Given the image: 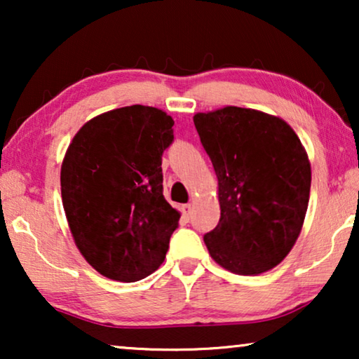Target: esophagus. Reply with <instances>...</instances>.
I'll return each instance as SVG.
<instances>
[{"mask_svg": "<svg viewBox=\"0 0 359 359\" xmlns=\"http://www.w3.org/2000/svg\"><path fill=\"white\" fill-rule=\"evenodd\" d=\"M181 212H183L184 217H189L193 214V204H183L181 205Z\"/></svg>", "mask_w": 359, "mask_h": 359, "instance_id": "34e87169", "label": "esophagus"}]
</instances>
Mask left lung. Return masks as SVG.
<instances>
[{
	"label": "left lung",
	"instance_id": "left-lung-1",
	"mask_svg": "<svg viewBox=\"0 0 359 359\" xmlns=\"http://www.w3.org/2000/svg\"><path fill=\"white\" fill-rule=\"evenodd\" d=\"M193 121L219 184V224L204 235L209 255L230 273H266L302 230L312 180L307 151L286 121L263 111L225 106Z\"/></svg>",
	"mask_w": 359,
	"mask_h": 359
}]
</instances>
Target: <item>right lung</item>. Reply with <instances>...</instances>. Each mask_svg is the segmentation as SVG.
Segmentation results:
<instances>
[{
  "mask_svg": "<svg viewBox=\"0 0 359 359\" xmlns=\"http://www.w3.org/2000/svg\"><path fill=\"white\" fill-rule=\"evenodd\" d=\"M175 121L158 107L93 117L62 161V203L83 258L102 276L140 281L158 269L181 214L163 198L161 155Z\"/></svg>",
  "mask_w": 359,
  "mask_h": 359,
  "instance_id": "right-lung-1",
  "label": "right lung"
}]
</instances>
